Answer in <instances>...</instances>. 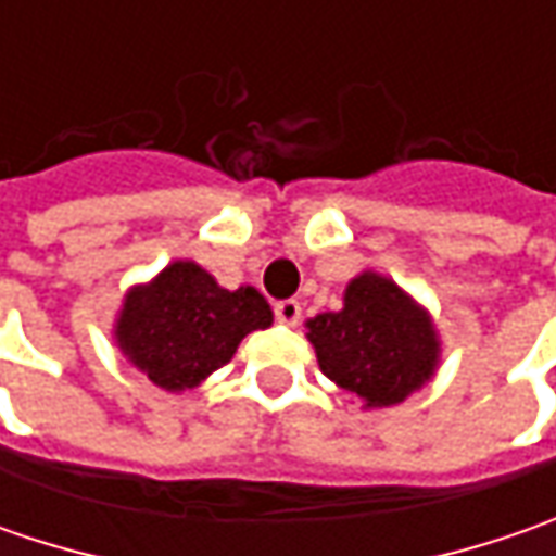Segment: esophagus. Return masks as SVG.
<instances>
[{"label":"esophagus","mask_w":556,"mask_h":556,"mask_svg":"<svg viewBox=\"0 0 556 556\" xmlns=\"http://www.w3.org/2000/svg\"><path fill=\"white\" fill-rule=\"evenodd\" d=\"M300 315H303V306L296 303V300H281L278 306H275V318H278V325H300Z\"/></svg>","instance_id":"34e87169"}]
</instances>
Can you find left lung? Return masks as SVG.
Masks as SVG:
<instances>
[{
    "instance_id": "1",
    "label": "left lung",
    "mask_w": 556,
    "mask_h": 556,
    "mask_svg": "<svg viewBox=\"0 0 556 556\" xmlns=\"http://www.w3.org/2000/svg\"><path fill=\"white\" fill-rule=\"evenodd\" d=\"M321 371L368 405H395L437 368V333L390 278L358 275L340 312L309 321Z\"/></svg>"
}]
</instances>
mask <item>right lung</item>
I'll list each match as a JSON object with an SVG mask.
<instances>
[{
    "label": "right lung",
    "mask_w": 556,
    "mask_h": 556,
    "mask_svg": "<svg viewBox=\"0 0 556 556\" xmlns=\"http://www.w3.org/2000/svg\"><path fill=\"white\" fill-rule=\"evenodd\" d=\"M268 325L271 309L260 290H225L201 266L173 263L126 296L117 340L136 368L179 393L223 368L247 333Z\"/></svg>",
    "instance_id": "add662e5"
}]
</instances>
